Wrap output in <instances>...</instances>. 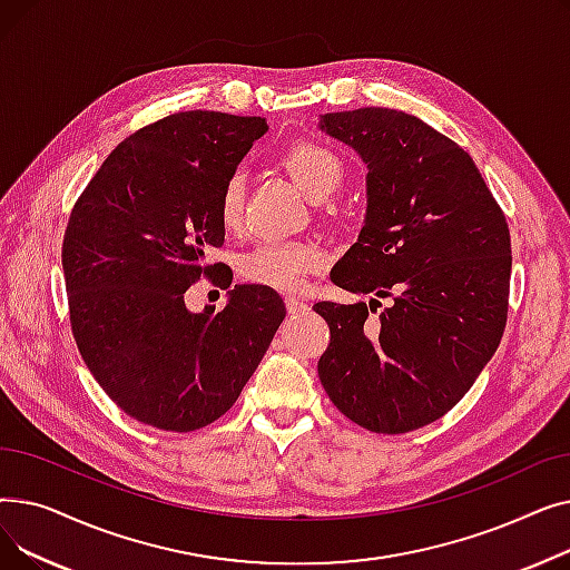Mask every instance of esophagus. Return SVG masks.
I'll use <instances>...</instances> for the list:
<instances>
[{
	"mask_svg": "<svg viewBox=\"0 0 570 570\" xmlns=\"http://www.w3.org/2000/svg\"><path fill=\"white\" fill-rule=\"evenodd\" d=\"M284 303H286V312H288L291 316H295V314H303V312H307V309H309V305H307V303L297 301V297H293V295H288Z\"/></svg>",
	"mask_w": 570,
	"mask_h": 570,
	"instance_id": "esophagus-1",
	"label": "esophagus"
}]
</instances>
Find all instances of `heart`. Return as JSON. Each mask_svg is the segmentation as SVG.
I'll return each instance as SVG.
<instances>
[{"mask_svg":"<svg viewBox=\"0 0 570 570\" xmlns=\"http://www.w3.org/2000/svg\"><path fill=\"white\" fill-rule=\"evenodd\" d=\"M282 168L312 198L331 194L342 179V166L331 149L314 140H297L279 157ZM217 215L224 230H237L245 217V177L233 173L222 187ZM323 265V249L314 243H261L237 258V275L247 284L293 293Z\"/></svg>","mask_w":570,"mask_h":570,"instance_id":"b5f03b06","label":"heart"}]
</instances>
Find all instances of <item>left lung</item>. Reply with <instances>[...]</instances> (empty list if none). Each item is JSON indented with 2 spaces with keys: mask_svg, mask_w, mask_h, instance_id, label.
<instances>
[{
  "mask_svg": "<svg viewBox=\"0 0 570 570\" xmlns=\"http://www.w3.org/2000/svg\"><path fill=\"white\" fill-rule=\"evenodd\" d=\"M367 164V215L331 279L365 303H318L327 397L361 428L404 434L451 411L494 355L508 316L511 233L464 149L415 115H321ZM376 296L394 303L374 322Z\"/></svg>",
  "mask_w": 570,
  "mask_h": 570,
  "instance_id": "left-lung-1",
  "label": "left lung"
}]
</instances>
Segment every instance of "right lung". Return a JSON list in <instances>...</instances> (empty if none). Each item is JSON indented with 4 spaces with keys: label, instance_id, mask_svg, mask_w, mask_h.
<instances>
[{
    "label": "right lung",
    "instance_id": "add662e5",
    "mask_svg": "<svg viewBox=\"0 0 570 570\" xmlns=\"http://www.w3.org/2000/svg\"><path fill=\"white\" fill-rule=\"evenodd\" d=\"M265 131L263 117L168 115L119 142L71 209L62 267L73 340L104 393L145 425L215 423L286 316L279 293L254 284L228 291L217 314L185 305L191 284L219 273L207 265L224 245L219 194Z\"/></svg>",
    "mask_w": 570,
    "mask_h": 570
}]
</instances>
